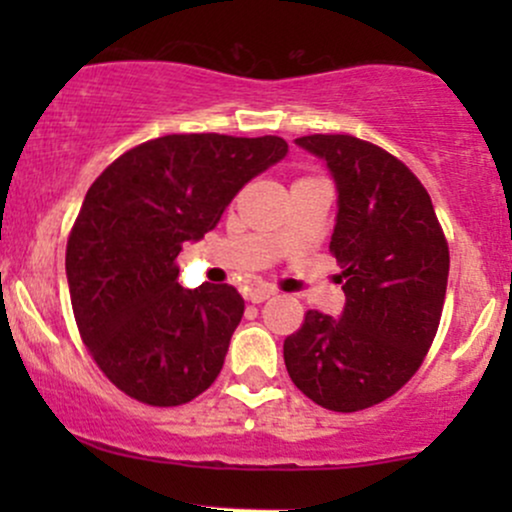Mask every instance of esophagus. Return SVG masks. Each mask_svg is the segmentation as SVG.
Returning <instances> with one entry per match:
<instances>
[{
	"mask_svg": "<svg viewBox=\"0 0 512 512\" xmlns=\"http://www.w3.org/2000/svg\"><path fill=\"white\" fill-rule=\"evenodd\" d=\"M269 296H274L272 286H255V289H250V293H248V301L250 303H264Z\"/></svg>",
	"mask_w": 512,
	"mask_h": 512,
	"instance_id": "1",
	"label": "esophagus"
}]
</instances>
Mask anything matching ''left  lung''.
<instances>
[{"label":"left lung","mask_w":512,"mask_h":512,"mask_svg":"<svg viewBox=\"0 0 512 512\" xmlns=\"http://www.w3.org/2000/svg\"><path fill=\"white\" fill-rule=\"evenodd\" d=\"M339 192L330 252L346 293L339 320L305 313L284 339L293 385L330 411L385 402L411 380L436 339L450 250L426 187L380 146L351 134H308Z\"/></svg>","instance_id":"8db88e82"}]
</instances>
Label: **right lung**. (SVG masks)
I'll use <instances>...</instances> for the list:
<instances>
[{"label": "right lung", "mask_w": 512, "mask_h": 512, "mask_svg": "<svg viewBox=\"0 0 512 512\" xmlns=\"http://www.w3.org/2000/svg\"><path fill=\"white\" fill-rule=\"evenodd\" d=\"M286 151L281 137L166 134L88 187L67 240L69 298L88 354L127 397L180 407L221 373L243 296L228 284L182 289L175 260Z\"/></svg>", "instance_id": "add662e5"}]
</instances>
